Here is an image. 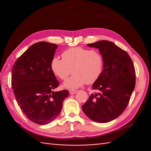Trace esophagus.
Segmentation results:
<instances>
[{
	"label": "esophagus",
	"instance_id": "34e87169",
	"mask_svg": "<svg viewBox=\"0 0 151 151\" xmlns=\"http://www.w3.org/2000/svg\"><path fill=\"white\" fill-rule=\"evenodd\" d=\"M69 93L70 94H75L76 93V90H70Z\"/></svg>",
	"mask_w": 151,
	"mask_h": 151
}]
</instances>
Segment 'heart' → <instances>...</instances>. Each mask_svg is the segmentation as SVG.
<instances>
[{"instance_id":"1","label":"heart","mask_w":151,"mask_h":151,"mask_svg":"<svg viewBox=\"0 0 151 151\" xmlns=\"http://www.w3.org/2000/svg\"><path fill=\"white\" fill-rule=\"evenodd\" d=\"M62 58H52L50 69L61 80H66L73 69V75L64 82V88L74 90L86 83L92 85L103 73L104 57L94 50L82 47L68 48L62 53Z\"/></svg>"}]
</instances>
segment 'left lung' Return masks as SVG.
Returning <instances> with one entry per match:
<instances>
[{
    "instance_id": "1",
    "label": "left lung",
    "mask_w": 151,
    "mask_h": 151,
    "mask_svg": "<svg viewBox=\"0 0 151 151\" xmlns=\"http://www.w3.org/2000/svg\"><path fill=\"white\" fill-rule=\"evenodd\" d=\"M104 56L103 73L93 85L99 93L92 94L82 106L92 121L105 123L116 119L129 104L135 86L134 66L126 51L108 40L88 44Z\"/></svg>"
}]
</instances>
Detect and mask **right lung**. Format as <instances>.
<instances>
[{
	"instance_id": "obj_1",
	"label": "right lung",
	"mask_w": 151,
	"mask_h": 151,
	"mask_svg": "<svg viewBox=\"0 0 151 151\" xmlns=\"http://www.w3.org/2000/svg\"><path fill=\"white\" fill-rule=\"evenodd\" d=\"M58 46L47 42L32 45L14 63L12 88L19 106L28 119L47 124L60 114L68 91L54 92L59 85L50 69Z\"/></svg>"
}]
</instances>
